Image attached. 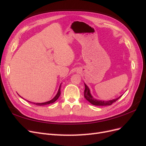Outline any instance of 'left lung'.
Here are the masks:
<instances>
[{
	"mask_svg": "<svg viewBox=\"0 0 146 146\" xmlns=\"http://www.w3.org/2000/svg\"><path fill=\"white\" fill-rule=\"evenodd\" d=\"M85 91H84V97L85 98L90 102L91 104L93 105L96 106H107V105H111L113 103H114V102H116L117 100L119 98H121V96H119V98L114 99L113 100H98L96 99H94V97L92 96L90 92V88H88V86L85 83Z\"/></svg>",
	"mask_w": 146,
	"mask_h": 146,
	"instance_id": "left-lung-1",
	"label": "left lung"
}]
</instances>
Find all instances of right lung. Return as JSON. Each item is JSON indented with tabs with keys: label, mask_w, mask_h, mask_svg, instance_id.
<instances>
[{
	"label": "right lung",
	"mask_w": 146,
	"mask_h": 146,
	"mask_svg": "<svg viewBox=\"0 0 146 146\" xmlns=\"http://www.w3.org/2000/svg\"><path fill=\"white\" fill-rule=\"evenodd\" d=\"M60 89H61V85L59 87V89H58V92H57L56 96L54 97V98H53L52 100H49V101H47V102H43V103H34V104L36 105H38V106H44V105H48V104H52L55 102L58 99V98L60 97V94H61V91H60ZM21 97V96H20ZM22 98V97H21ZM28 101V100H27ZM29 102V101H28ZM33 103V102H32Z\"/></svg>",
	"instance_id": "obj_1"
}]
</instances>
